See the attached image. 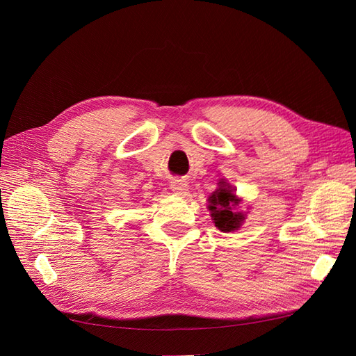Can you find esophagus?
Listing matches in <instances>:
<instances>
[{"instance_id": "obj_1", "label": "esophagus", "mask_w": 356, "mask_h": 356, "mask_svg": "<svg viewBox=\"0 0 356 356\" xmlns=\"http://www.w3.org/2000/svg\"><path fill=\"white\" fill-rule=\"evenodd\" d=\"M170 190L179 196L184 195V193L188 190V182L186 179H174L170 182Z\"/></svg>"}]
</instances>
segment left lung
Masks as SVG:
<instances>
[{"label": "left lung", "instance_id": "1", "mask_svg": "<svg viewBox=\"0 0 356 356\" xmlns=\"http://www.w3.org/2000/svg\"><path fill=\"white\" fill-rule=\"evenodd\" d=\"M241 202L242 199L236 195V190L221 178L218 188L212 191V195L208 197V209L215 227L224 233L239 230L248 213L236 209Z\"/></svg>", "mask_w": 356, "mask_h": 356}]
</instances>
